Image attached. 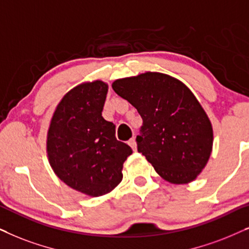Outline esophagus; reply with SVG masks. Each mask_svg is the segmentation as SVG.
I'll return each instance as SVG.
<instances>
[{"label": "esophagus", "instance_id": "1", "mask_svg": "<svg viewBox=\"0 0 249 249\" xmlns=\"http://www.w3.org/2000/svg\"><path fill=\"white\" fill-rule=\"evenodd\" d=\"M128 145H130V147L133 149V150L135 151L137 150V141H135V139L134 138H132L130 141H128Z\"/></svg>", "mask_w": 249, "mask_h": 249}]
</instances>
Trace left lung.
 I'll list each match as a JSON object with an SVG mask.
<instances>
[{
  "label": "left lung",
  "mask_w": 249,
  "mask_h": 249,
  "mask_svg": "<svg viewBox=\"0 0 249 249\" xmlns=\"http://www.w3.org/2000/svg\"><path fill=\"white\" fill-rule=\"evenodd\" d=\"M112 89L140 114L138 151L164 180L189 183L206 166L213 147L210 118L178 79L147 71L117 79Z\"/></svg>",
  "instance_id": "1"
}]
</instances>
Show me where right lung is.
<instances>
[{"mask_svg": "<svg viewBox=\"0 0 249 249\" xmlns=\"http://www.w3.org/2000/svg\"><path fill=\"white\" fill-rule=\"evenodd\" d=\"M108 85L83 83L66 93L48 132L50 165L68 187L91 197L108 194L122 181L132 149L115 137V125L102 117Z\"/></svg>", "mask_w": 249, "mask_h": 249, "instance_id": "right-lung-1", "label": "right lung"}]
</instances>
